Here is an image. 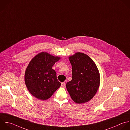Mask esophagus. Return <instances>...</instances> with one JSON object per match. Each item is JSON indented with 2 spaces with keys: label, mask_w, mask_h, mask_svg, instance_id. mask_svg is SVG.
Here are the masks:
<instances>
[{
  "label": "esophagus",
  "mask_w": 130,
  "mask_h": 130,
  "mask_svg": "<svg viewBox=\"0 0 130 130\" xmlns=\"http://www.w3.org/2000/svg\"><path fill=\"white\" fill-rule=\"evenodd\" d=\"M65 86H66V83L65 82H62L61 85V87H64Z\"/></svg>",
  "instance_id": "1"
}]
</instances>
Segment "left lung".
Segmentation results:
<instances>
[{
  "mask_svg": "<svg viewBox=\"0 0 130 130\" xmlns=\"http://www.w3.org/2000/svg\"><path fill=\"white\" fill-rule=\"evenodd\" d=\"M72 67V79L66 84L72 99L76 103L90 101L100 83V73L94 61L86 54L77 52L69 57Z\"/></svg>",
  "mask_w": 130,
  "mask_h": 130,
  "instance_id": "obj_1",
  "label": "left lung"
}]
</instances>
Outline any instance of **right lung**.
Masks as SVG:
<instances>
[{"label": "right lung", "instance_id": "right-lung-1", "mask_svg": "<svg viewBox=\"0 0 130 130\" xmlns=\"http://www.w3.org/2000/svg\"><path fill=\"white\" fill-rule=\"evenodd\" d=\"M60 58L47 52H42L30 61L25 73V82L30 93L41 100L50 98L60 87L61 83L56 77V72L52 69Z\"/></svg>", "mask_w": 130, "mask_h": 130}]
</instances>
